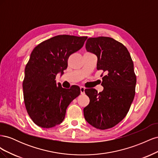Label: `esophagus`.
Here are the masks:
<instances>
[{"mask_svg":"<svg viewBox=\"0 0 158 158\" xmlns=\"http://www.w3.org/2000/svg\"><path fill=\"white\" fill-rule=\"evenodd\" d=\"M80 93L81 94H85V88L84 87H80Z\"/></svg>","mask_w":158,"mask_h":158,"instance_id":"1","label":"esophagus"}]
</instances>
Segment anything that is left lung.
I'll use <instances>...</instances> for the list:
<instances>
[{"instance_id":"1","label":"left lung","mask_w":158,"mask_h":158,"mask_svg":"<svg viewBox=\"0 0 158 158\" xmlns=\"http://www.w3.org/2000/svg\"><path fill=\"white\" fill-rule=\"evenodd\" d=\"M85 49L97 56V69L106 75L102 92L85 89L89 103L84 109V115L89 125L106 130L121 122L130 109L136 84L134 64L127 47L111 37L88 38Z\"/></svg>"}]
</instances>
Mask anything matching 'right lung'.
I'll return each instance as SVG.
<instances>
[{
    "label": "right lung",
    "mask_w": 158,
    "mask_h": 158,
    "mask_svg": "<svg viewBox=\"0 0 158 158\" xmlns=\"http://www.w3.org/2000/svg\"><path fill=\"white\" fill-rule=\"evenodd\" d=\"M87 37L59 35L37 45L25 68L23 99L35 125L49 128L63 121L69 104L80 94L78 85L63 88L56 76L64 74L69 57L83 47Z\"/></svg>",
    "instance_id": "obj_1"
}]
</instances>
